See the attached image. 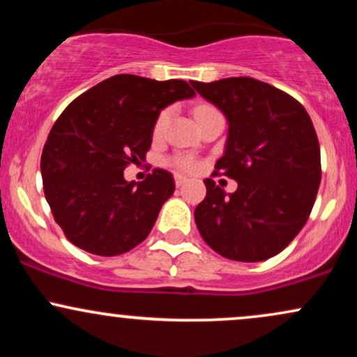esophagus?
I'll list each match as a JSON object with an SVG mask.
<instances>
[{
	"label": "esophagus",
	"instance_id": "34e87169",
	"mask_svg": "<svg viewBox=\"0 0 357 357\" xmlns=\"http://www.w3.org/2000/svg\"><path fill=\"white\" fill-rule=\"evenodd\" d=\"M174 183H176V186L181 188V186H184V184H186V178H184V176H181V174H176L174 176Z\"/></svg>",
	"mask_w": 357,
	"mask_h": 357
}]
</instances>
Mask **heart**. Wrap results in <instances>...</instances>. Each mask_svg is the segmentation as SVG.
<instances>
[{"mask_svg": "<svg viewBox=\"0 0 357 357\" xmlns=\"http://www.w3.org/2000/svg\"><path fill=\"white\" fill-rule=\"evenodd\" d=\"M211 110H215V109L210 107V105H198V107L195 109V116H196V119H198V117H202L203 114L211 112ZM169 114H171L169 109H166V110H162L161 114H159L158 119H155L154 136H161V134L165 132L167 122H169ZM173 165L178 167V169L188 171V173H190V171H195L196 169V161H195V159L186 158V155H178V158H174L173 159Z\"/></svg>", "mask_w": 357, "mask_h": 357, "instance_id": "heart-1", "label": "heart"}]
</instances>
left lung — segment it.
<instances>
[{
  "mask_svg": "<svg viewBox=\"0 0 357 357\" xmlns=\"http://www.w3.org/2000/svg\"><path fill=\"white\" fill-rule=\"evenodd\" d=\"M225 114L228 139L215 173L235 179L225 192L211 178L195 210L203 240L221 257L261 261L297 236L321 184V147L307 110L289 93L250 77L191 82Z\"/></svg>",
  "mask_w": 357,
  "mask_h": 357,
  "instance_id": "1",
  "label": "left lung"
}]
</instances>
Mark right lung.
I'll return each instance as SVG.
<instances>
[{"label":"right lung","mask_w":357,"mask_h":357,"mask_svg":"<svg viewBox=\"0 0 357 357\" xmlns=\"http://www.w3.org/2000/svg\"><path fill=\"white\" fill-rule=\"evenodd\" d=\"M191 97L184 80L122 73L82 93L56 119L40 167L53 218L75 247L116 257L147 238L174 179L153 169L142 183H129L124 169L146 158L161 110Z\"/></svg>","instance_id":"1"}]
</instances>
